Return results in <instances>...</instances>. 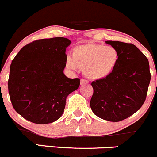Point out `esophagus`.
I'll return each instance as SVG.
<instances>
[{"label": "esophagus", "mask_w": 157, "mask_h": 157, "mask_svg": "<svg viewBox=\"0 0 157 157\" xmlns=\"http://www.w3.org/2000/svg\"><path fill=\"white\" fill-rule=\"evenodd\" d=\"M87 83H88V82L87 80H85V79H83V78H82L80 80V84H81V85H85V84H87Z\"/></svg>", "instance_id": "obj_1"}]
</instances>
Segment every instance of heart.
<instances>
[{
	"instance_id": "heart-1",
	"label": "heart",
	"mask_w": 157,
	"mask_h": 157,
	"mask_svg": "<svg viewBox=\"0 0 157 157\" xmlns=\"http://www.w3.org/2000/svg\"><path fill=\"white\" fill-rule=\"evenodd\" d=\"M119 59V53L113 46L86 43L74 47L72 56L66 58V67L69 70L82 69L90 80H101L115 70Z\"/></svg>"
}]
</instances>
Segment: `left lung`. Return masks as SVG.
Listing matches in <instances>:
<instances>
[{
    "mask_svg": "<svg viewBox=\"0 0 157 157\" xmlns=\"http://www.w3.org/2000/svg\"><path fill=\"white\" fill-rule=\"evenodd\" d=\"M119 53L116 69L106 78L92 82L90 106L101 119L119 122L133 115L146 100L151 82L147 58L132 44L106 41Z\"/></svg>",
    "mask_w": 157,
    "mask_h": 157,
    "instance_id": "obj_1",
    "label": "left lung"
}]
</instances>
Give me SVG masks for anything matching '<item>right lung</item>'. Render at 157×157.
I'll return each instance as SVG.
<instances>
[{
	"label": "right lung",
	"instance_id": "add662e5",
	"mask_svg": "<svg viewBox=\"0 0 157 157\" xmlns=\"http://www.w3.org/2000/svg\"><path fill=\"white\" fill-rule=\"evenodd\" d=\"M70 44L63 37L37 40L24 46L12 60L10 98L24 119L48 124L62 116L68 95L80 85V79L63 73L66 49Z\"/></svg>",
	"mask_w": 157,
	"mask_h": 157
}]
</instances>
